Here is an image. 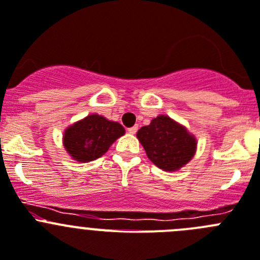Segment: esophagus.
Returning <instances> with one entry per match:
<instances>
[{
    "instance_id": "obj_1",
    "label": "esophagus",
    "mask_w": 260,
    "mask_h": 260,
    "mask_svg": "<svg viewBox=\"0 0 260 260\" xmlns=\"http://www.w3.org/2000/svg\"><path fill=\"white\" fill-rule=\"evenodd\" d=\"M137 129H139V127H137V125H135V127H131V128H128V133H129V135H136Z\"/></svg>"
}]
</instances>
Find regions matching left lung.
I'll return each instance as SVG.
<instances>
[{"mask_svg": "<svg viewBox=\"0 0 260 260\" xmlns=\"http://www.w3.org/2000/svg\"><path fill=\"white\" fill-rule=\"evenodd\" d=\"M137 139L147 158L165 171H177L194 156L197 140L184 125L167 115H159L149 125L141 127Z\"/></svg>", "mask_w": 260, "mask_h": 260, "instance_id": "obj_1", "label": "left lung"}]
</instances>
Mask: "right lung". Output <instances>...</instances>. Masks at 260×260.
I'll use <instances>...</instances> for the list:
<instances>
[{"label": "right lung", "instance_id": "add662e5", "mask_svg": "<svg viewBox=\"0 0 260 260\" xmlns=\"http://www.w3.org/2000/svg\"><path fill=\"white\" fill-rule=\"evenodd\" d=\"M124 133V128L116 121L92 114L64 131L63 145L75 160L86 163L104 155L113 142Z\"/></svg>", "mask_w": 260, "mask_h": 260}]
</instances>
